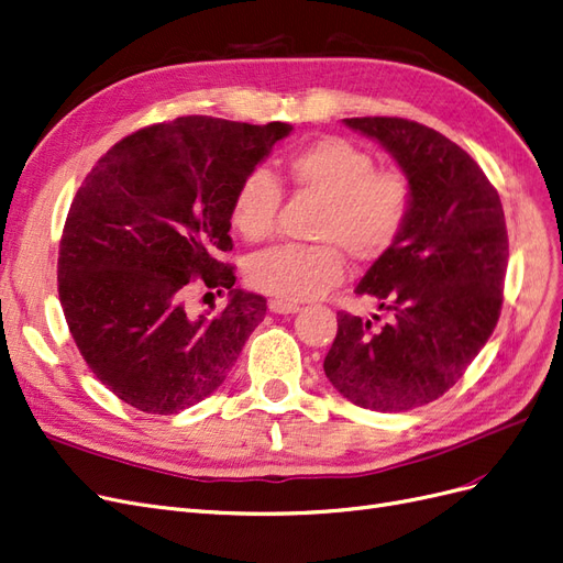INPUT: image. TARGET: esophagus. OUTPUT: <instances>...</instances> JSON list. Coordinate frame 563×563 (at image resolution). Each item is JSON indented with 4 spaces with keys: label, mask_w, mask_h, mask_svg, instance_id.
<instances>
[{
    "label": "esophagus",
    "mask_w": 563,
    "mask_h": 563,
    "mask_svg": "<svg viewBox=\"0 0 563 563\" xmlns=\"http://www.w3.org/2000/svg\"><path fill=\"white\" fill-rule=\"evenodd\" d=\"M267 307H269V312H275V314H296L298 309H300V305H296V302H286V300H279V298H273L267 302Z\"/></svg>",
    "instance_id": "obj_1"
}]
</instances>
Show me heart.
<instances>
[{
	"mask_svg": "<svg viewBox=\"0 0 563 563\" xmlns=\"http://www.w3.org/2000/svg\"><path fill=\"white\" fill-rule=\"evenodd\" d=\"M298 192L323 200L312 238L319 244H284L249 261L251 286L286 302L312 300L342 282L346 261L377 263L400 242L415 209L412 181L342 137H321L286 161ZM282 186L265 169L249 172L235 188L230 221L246 242H265L277 228Z\"/></svg>",
	"mask_w": 563,
	"mask_h": 563,
	"instance_id": "b5f03b06",
	"label": "heart"
}]
</instances>
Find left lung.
Returning a JSON list of instances; mask_svg holds the SVG:
<instances>
[{
	"mask_svg": "<svg viewBox=\"0 0 563 563\" xmlns=\"http://www.w3.org/2000/svg\"><path fill=\"white\" fill-rule=\"evenodd\" d=\"M344 125L391 153L412 181L415 209L391 254L356 286L384 321L338 312L323 371L354 405L405 412L450 391L492 338L508 267L506 217L479 165L433 128L389 115Z\"/></svg>",
	"mask_w": 563,
	"mask_h": 563,
	"instance_id": "obj_1",
	"label": "left lung"
}]
</instances>
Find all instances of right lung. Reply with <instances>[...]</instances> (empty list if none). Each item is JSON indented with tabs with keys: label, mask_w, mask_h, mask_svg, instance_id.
Listing matches in <instances>:
<instances>
[{
	"label": "right lung",
	"mask_w": 563,
	"mask_h": 563,
	"mask_svg": "<svg viewBox=\"0 0 563 563\" xmlns=\"http://www.w3.org/2000/svg\"><path fill=\"white\" fill-rule=\"evenodd\" d=\"M290 130L181 115L113 144L76 190L57 294L84 361L123 402L174 415L205 400L263 321L265 298L235 288L223 263L230 205ZM196 285L228 289L229 305L190 316Z\"/></svg>",
	"instance_id": "obj_1"
}]
</instances>
